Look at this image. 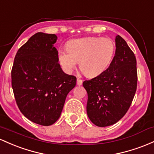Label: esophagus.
<instances>
[{
  "mask_svg": "<svg viewBox=\"0 0 154 154\" xmlns=\"http://www.w3.org/2000/svg\"><path fill=\"white\" fill-rule=\"evenodd\" d=\"M82 82H83V81L82 80V79H79V78H78V79H77V85L78 86H81L82 84Z\"/></svg>",
  "mask_w": 154,
  "mask_h": 154,
  "instance_id": "obj_1",
  "label": "esophagus"
}]
</instances>
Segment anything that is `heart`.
I'll return each instance as SVG.
<instances>
[{"label":"heart","mask_w":154,"mask_h":154,"mask_svg":"<svg viewBox=\"0 0 154 154\" xmlns=\"http://www.w3.org/2000/svg\"><path fill=\"white\" fill-rule=\"evenodd\" d=\"M115 51V44L111 39L86 37L69 41L66 50H59L57 57L59 63L67 73L72 72L79 62L81 71L86 76L93 78L107 70Z\"/></svg>","instance_id":"heart-1"}]
</instances>
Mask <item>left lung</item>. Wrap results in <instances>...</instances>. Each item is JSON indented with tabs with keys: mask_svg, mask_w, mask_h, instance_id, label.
Listing matches in <instances>:
<instances>
[{
	"mask_svg": "<svg viewBox=\"0 0 154 154\" xmlns=\"http://www.w3.org/2000/svg\"><path fill=\"white\" fill-rule=\"evenodd\" d=\"M115 41V56L109 67L100 75L83 82L88 94V117L100 127L116 124L126 114L137 89L134 54L120 35Z\"/></svg>",
	"mask_w": 154,
	"mask_h": 154,
	"instance_id": "8db88e82",
	"label": "left lung"
}]
</instances>
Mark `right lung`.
<instances>
[{"label": "right lung", "mask_w": 154, "mask_h": 154, "mask_svg": "<svg viewBox=\"0 0 154 154\" xmlns=\"http://www.w3.org/2000/svg\"><path fill=\"white\" fill-rule=\"evenodd\" d=\"M55 34L37 32L19 49L11 70V86L17 106L27 119L42 126L61 115L76 78L65 73L54 46Z\"/></svg>", "instance_id": "right-lung-1"}]
</instances>
